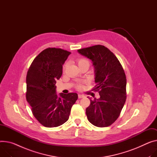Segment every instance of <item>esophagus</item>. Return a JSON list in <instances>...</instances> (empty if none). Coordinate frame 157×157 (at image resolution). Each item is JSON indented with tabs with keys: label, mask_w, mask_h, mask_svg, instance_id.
Masks as SVG:
<instances>
[{
	"label": "esophagus",
	"mask_w": 157,
	"mask_h": 157,
	"mask_svg": "<svg viewBox=\"0 0 157 157\" xmlns=\"http://www.w3.org/2000/svg\"><path fill=\"white\" fill-rule=\"evenodd\" d=\"M78 97L79 99H81V98H83L85 97V95H82V94H78Z\"/></svg>",
	"instance_id": "obj_1"
}]
</instances>
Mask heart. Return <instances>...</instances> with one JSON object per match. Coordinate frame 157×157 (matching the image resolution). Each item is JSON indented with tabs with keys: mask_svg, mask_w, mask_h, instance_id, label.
Listing matches in <instances>:
<instances>
[{
	"mask_svg": "<svg viewBox=\"0 0 157 157\" xmlns=\"http://www.w3.org/2000/svg\"><path fill=\"white\" fill-rule=\"evenodd\" d=\"M83 64H87L88 65H89V62L86 58H80V59H78V66L80 65H83ZM78 87L81 88V85H78Z\"/></svg>",
	"mask_w": 157,
	"mask_h": 157,
	"instance_id": "b5f03b06",
	"label": "heart"
}]
</instances>
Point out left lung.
Here are the masks:
<instances>
[{
	"label": "left lung",
	"mask_w": 157,
	"mask_h": 157,
	"mask_svg": "<svg viewBox=\"0 0 157 157\" xmlns=\"http://www.w3.org/2000/svg\"><path fill=\"white\" fill-rule=\"evenodd\" d=\"M90 59L94 67L95 87L100 98L90 101L86 109L89 121L97 127L111 125L118 118L126 99V78L116 56L102 45L77 50Z\"/></svg>",
	"instance_id": "obj_1"
}]
</instances>
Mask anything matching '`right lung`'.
Segmentation results:
<instances>
[{
	"instance_id": "add662e5",
	"label": "right lung",
	"mask_w": 157,
	"mask_h": 157,
	"mask_svg": "<svg viewBox=\"0 0 157 157\" xmlns=\"http://www.w3.org/2000/svg\"><path fill=\"white\" fill-rule=\"evenodd\" d=\"M70 52L48 48L32 62L26 77V99L34 116L44 126L57 127L67 121L77 93L56 94V81L62 75L63 65Z\"/></svg>"
}]
</instances>
